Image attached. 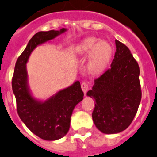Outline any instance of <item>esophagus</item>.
Segmentation results:
<instances>
[{"mask_svg":"<svg viewBox=\"0 0 157 157\" xmlns=\"http://www.w3.org/2000/svg\"><path fill=\"white\" fill-rule=\"evenodd\" d=\"M81 89L82 90H83V93H84V94H85L87 93V90H88V84H87L86 82H83V83H81Z\"/></svg>","mask_w":157,"mask_h":157,"instance_id":"esophagus-1","label":"esophagus"}]
</instances>
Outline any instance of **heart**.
<instances>
[{"label":"heart","mask_w":157,"mask_h":157,"mask_svg":"<svg viewBox=\"0 0 157 157\" xmlns=\"http://www.w3.org/2000/svg\"><path fill=\"white\" fill-rule=\"evenodd\" d=\"M74 53L80 58L88 56L87 71L91 74H101L111 60L112 46L107 41H101L90 37L79 43L74 49Z\"/></svg>","instance_id":"1"}]
</instances>
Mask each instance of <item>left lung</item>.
Listing matches in <instances>:
<instances>
[{
	"label": "left lung",
	"instance_id": "obj_1",
	"mask_svg": "<svg viewBox=\"0 0 157 157\" xmlns=\"http://www.w3.org/2000/svg\"><path fill=\"white\" fill-rule=\"evenodd\" d=\"M115 45L111 67L94 80L87 93L96 102L94 123L105 134L121 132L129 126L142 97L138 63L126 45L118 40Z\"/></svg>",
	"mask_w": 157,
	"mask_h": 157
}]
</instances>
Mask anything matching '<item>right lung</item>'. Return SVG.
<instances>
[{
	"instance_id": "right-lung-1",
	"label": "right lung",
	"mask_w": 157,
	"mask_h": 157,
	"mask_svg": "<svg viewBox=\"0 0 157 157\" xmlns=\"http://www.w3.org/2000/svg\"><path fill=\"white\" fill-rule=\"evenodd\" d=\"M67 31L63 28L59 31L39 32L34 35L17 58L12 77V90L19 117L32 132L48 141L59 140L67 135L73 111L83 100V93L77 80L45 101L35 98L29 89L26 63L37 46Z\"/></svg>"
}]
</instances>
